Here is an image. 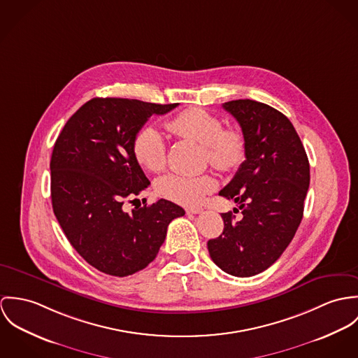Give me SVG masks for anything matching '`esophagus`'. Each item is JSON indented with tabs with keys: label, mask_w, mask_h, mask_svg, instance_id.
Instances as JSON below:
<instances>
[{
	"label": "esophagus",
	"mask_w": 358,
	"mask_h": 358,
	"mask_svg": "<svg viewBox=\"0 0 358 358\" xmlns=\"http://www.w3.org/2000/svg\"><path fill=\"white\" fill-rule=\"evenodd\" d=\"M185 211H187L188 214H200L203 210L199 208V207H189V208H187Z\"/></svg>",
	"instance_id": "34e87169"
}]
</instances>
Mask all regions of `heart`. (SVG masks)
<instances>
[{
	"label": "heart",
	"instance_id": "1",
	"mask_svg": "<svg viewBox=\"0 0 358 358\" xmlns=\"http://www.w3.org/2000/svg\"><path fill=\"white\" fill-rule=\"evenodd\" d=\"M177 137L196 141L204 147L206 160L217 170H236L245 158V140L238 129H224L222 120L203 108H188L164 123ZM137 162L148 171L158 173L167 162V144L159 130L152 126L140 129L133 140ZM217 187L210 174H166L157 181L160 196L184 206L199 204Z\"/></svg>",
	"mask_w": 358,
	"mask_h": 358
}]
</instances>
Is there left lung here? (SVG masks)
I'll return each instance as SVG.
<instances>
[{
	"label": "left lung",
	"mask_w": 358,
	"mask_h": 358,
	"mask_svg": "<svg viewBox=\"0 0 358 358\" xmlns=\"http://www.w3.org/2000/svg\"><path fill=\"white\" fill-rule=\"evenodd\" d=\"M222 107L241 127L245 160L220 195L238 203L243 215L236 220L232 211L222 213L224 232L208 240L207 248L224 272L250 278L272 266L294 238L303 215L310 166L284 114L248 99Z\"/></svg>",
	"instance_id": "1"
}]
</instances>
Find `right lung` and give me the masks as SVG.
<instances>
[{
  "label": "right lung",
  "instance_id": "obj_1",
  "mask_svg": "<svg viewBox=\"0 0 358 358\" xmlns=\"http://www.w3.org/2000/svg\"><path fill=\"white\" fill-rule=\"evenodd\" d=\"M174 104L94 97L67 120L50 159L53 213L71 245L97 271L124 278L151 264L184 208L160 199L131 213L123 203L150 181L133 152L136 133ZM136 200V199H134Z\"/></svg>",
  "mask_w": 358,
  "mask_h": 358
}]
</instances>
